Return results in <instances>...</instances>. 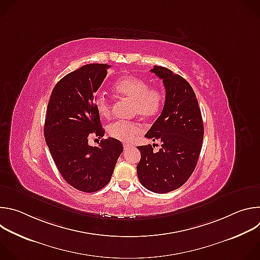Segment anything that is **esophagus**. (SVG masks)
Instances as JSON below:
<instances>
[{"label":"esophagus","mask_w":260,"mask_h":260,"mask_svg":"<svg viewBox=\"0 0 260 260\" xmlns=\"http://www.w3.org/2000/svg\"><path fill=\"white\" fill-rule=\"evenodd\" d=\"M131 146H132V145H131V144H128V143H124V144H123V148H124L125 150H126V149H128V148H129Z\"/></svg>","instance_id":"obj_1"}]
</instances>
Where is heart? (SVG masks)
Returning <instances> with one entry per match:
<instances>
[{
  "label": "heart",
  "instance_id": "obj_1",
  "mask_svg": "<svg viewBox=\"0 0 260 260\" xmlns=\"http://www.w3.org/2000/svg\"><path fill=\"white\" fill-rule=\"evenodd\" d=\"M114 90L121 98L133 101V113L143 118L157 116L164 107V91L157 86H149L145 79L137 76L118 79L114 84ZM94 107L101 117H110L111 104L104 94L95 95ZM142 131V124L136 121H116L108 128L111 137L122 142H132Z\"/></svg>",
  "mask_w": 260,
  "mask_h": 260
}]
</instances>
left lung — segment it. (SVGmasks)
Masks as SVG:
<instances>
[{
	"instance_id": "1",
	"label": "left lung",
	"mask_w": 260,
	"mask_h": 260,
	"mask_svg": "<svg viewBox=\"0 0 260 260\" xmlns=\"http://www.w3.org/2000/svg\"><path fill=\"white\" fill-rule=\"evenodd\" d=\"M166 88L160 116L145 135L158 140L160 148L139 146L141 160L137 173L145 188L155 193L178 189L193 173L202 150L204 123L197 95L190 84L171 70L154 66L151 70Z\"/></svg>"
}]
</instances>
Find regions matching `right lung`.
<instances>
[{"label": "right lung", "instance_id": "obj_1", "mask_svg": "<svg viewBox=\"0 0 260 260\" xmlns=\"http://www.w3.org/2000/svg\"><path fill=\"white\" fill-rule=\"evenodd\" d=\"M106 63H89L69 73L54 86L47 106L45 141L62 178L74 188L94 192L110 182L123 151L119 140L101 139L105 131L94 107V93L107 76Z\"/></svg>", "mask_w": 260, "mask_h": 260}]
</instances>
